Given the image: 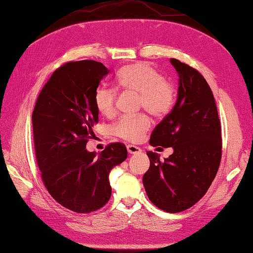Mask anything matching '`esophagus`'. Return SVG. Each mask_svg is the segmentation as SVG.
<instances>
[{"instance_id":"34e87169","label":"esophagus","mask_w":253,"mask_h":253,"mask_svg":"<svg viewBox=\"0 0 253 253\" xmlns=\"http://www.w3.org/2000/svg\"><path fill=\"white\" fill-rule=\"evenodd\" d=\"M126 149H127V152L130 154H136L141 152V148L136 147V145H133V144H127Z\"/></svg>"}]
</instances>
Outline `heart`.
Here are the masks:
<instances>
[{
	"instance_id": "heart-1",
	"label": "heart",
	"mask_w": 253,
	"mask_h": 253,
	"mask_svg": "<svg viewBox=\"0 0 253 253\" xmlns=\"http://www.w3.org/2000/svg\"><path fill=\"white\" fill-rule=\"evenodd\" d=\"M119 87L139 94L138 105L154 117H165L173 108L176 87L152 65L144 62L130 64L120 70L117 78ZM118 90L108 84H101L94 92L97 112L106 118L113 117L117 110ZM151 121L147 114L122 117L112 127L113 133L126 141L138 142L147 133Z\"/></svg>"
}]
</instances>
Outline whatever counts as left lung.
<instances>
[{"label":"left lung","mask_w":253,"mask_h":253,"mask_svg":"<svg viewBox=\"0 0 253 253\" xmlns=\"http://www.w3.org/2000/svg\"><path fill=\"white\" fill-rule=\"evenodd\" d=\"M179 74L178 100L154 127L152 147H172L160 160L148 151L150 168L143 175L148 197L159 209L176 213L191 208L210 188L222 156L221 124L213 94L203 75L192 66L170 59Z\"/></svg>","instance_id":"obj_1"}]
</instances>
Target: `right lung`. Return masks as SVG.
<instances>
[{
    "label": "right lung",
    "mask_w": 253,
    "mask_h": 253,
    "mask_svg": "<svg viewBox=\"0 0 253 253\" xmlns=\"http://www.w3.org/2000/svg\"><path fill=\"white\" fill-rule=\"evenodd\" d=\"M109 72L93 60L64 63L44 84L32 113L35 159L44 187L77 213H90L108 203L110 171L127 157L121 142L108 144L97 156L85 149L99 120L94 92Z\"/></svg>",
    "instance_id": "obj_1"
}]
</instances>
